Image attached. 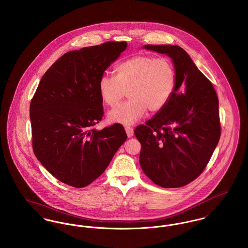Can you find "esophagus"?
Masks as SVG:
<instances>
[{
  "label": "esophagus",
  "instance_id": "34e87169",
  "mask_svg": "<svg viewBox=\"0 0 248 248\" xmlns=\"http://www.w3.org/2000/svg\"><path fill=\"white\" fill-rule=\"evenodd\" d=\"M124 129H125V132L127 134V137H128V138H131V137L133 136L134 129L132 127H130V126H125Z\"/></svg>",
  "mask_w": 248,
  "mask_h": 248
}]
</instances>
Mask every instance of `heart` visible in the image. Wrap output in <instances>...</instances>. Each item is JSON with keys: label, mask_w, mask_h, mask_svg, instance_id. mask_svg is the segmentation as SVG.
Wrapping results in <instances>:
<instances>
[{"label": "heart", "mask_w": 248, "mask_h": 248, "mask_svg": "<svg viewBox=\"0 0 248 248\" xmlns=\"http://www.w3.org/2000/svg\"><path fill=\"white\" fill-rule=\"evenodd\" d=\"M176 86V72L167 58L141 55L128 58L115 68V77L103 76L98 82L102 102L115 106L124 91L129 98L108 113L110 123L133 124L146 113L161 111L170 102Z\"/></svg>", "instance_id": "obj_1"}]
</instances>
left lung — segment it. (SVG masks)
<instances>
[{"mask_svg": "<svg viewBox=\"0 0 248 248\" xmlns=\"http://www.w3.org/2000/svg\"><path fill=\"white\" fill-rule=\"evenodd\" d=\"M143 48L171 58L176 86L168 105L134 131L141 144L140 164L155 184L182 187L204 171L218 144V97L210 80L181 47L165 44Z\"/></svg>", "mask_w": 248, "mask_h": 248, "instance_id": "8db88e82", "label": "left lung"}]
</instances>
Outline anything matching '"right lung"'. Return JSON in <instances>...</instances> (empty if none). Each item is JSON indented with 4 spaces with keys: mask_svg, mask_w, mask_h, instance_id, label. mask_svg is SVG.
<instances>
[{
    "mask_svg": "<svg viewBox=\"0 0 248 248\" xmlns=\"http://www.w3.org/2000/svg\"><path fill=\"white\" fill-rule=\"evenodd\" d=\"M127 47L108 41L66 53L48 69L30 104L33 150L59 181L75 188L107 169L127 135L120 124L93 126L104 115L98 82Z\"/></svg>",
    "mask_w": 248,
    "mask_h": 248,
    "instance_id": "1",
    "label": "right lung"
}]
</instances>
